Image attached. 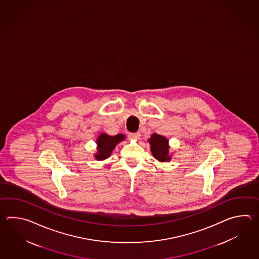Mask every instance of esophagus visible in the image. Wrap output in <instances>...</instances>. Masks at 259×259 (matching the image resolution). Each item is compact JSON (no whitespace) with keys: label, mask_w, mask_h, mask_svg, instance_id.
<instances>
[{"label":"esophagus","mask_w":259,"mask_h":259,"mask_svg":"<svg viewBox=\"0 0 259 259\" xmlns=\"http://www.w3.org/2000/svg\"><path fill=\"white\" fill-rule=\"evenodd\" d=\"M128 138H130L131 140L139 141V140L141 139V134H140L139 132H136V133H130V134H128Z\"/></svg>","instance_id":"esophagus-1"}]
</instances>
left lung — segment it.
I'll return each mask as SVG.
<instances>
[{
  "label": "left lung",
  "mask_w": 259,
  "mask_h": 259,
  "mask_svg": "<svg viewBox=\"0 0 259 259\" xmlns=\"http://www.w3.org/2000/svg\"><path fill=\"white\" fill-rule=\"evenodd\" d=\"M151 153L159 162H169L172 154L169 153V141L165 136L154 133L148 140Z\"/></svg>",
  "instance_id": "1"
}]
</instances>
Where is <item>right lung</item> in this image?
I'll list each match as a JSON object with an SVG mask.
<instances>
[{"label": "right lung", "instance_id": "right-lung-1", "mask_svg": "<svg viewBox=\"0 0 259 259\" xmlns=\"http://www.w3.org/2000/svg\"><path fill=\"white\" fill-rule=\"evenodd\" d=\"M125 139L126 136L122 133L116 134L115 136H110L105 132L101 133L96 139L97 152L94 155L95 159L102 161L110 157L113 150L116 148V144L121 143Z\"/></svg>", "mask_w": 259, "mask_h": 259}]
</instances>
